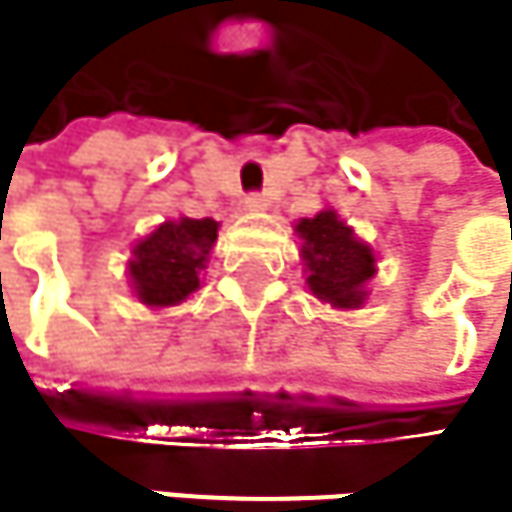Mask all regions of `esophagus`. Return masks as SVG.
Masks as SVG:
<instances>
[{
  "mask_svg": "<svg viewBox=\"0 0 512 512\" xmlns=\"http://www.w3.org/2000/svg\"><path fill=\"white\" fill-rule=\"evenodd\" d=\"M246 207H249V210H255V213H260V210H266V207H269V198H266L263 192H249V195H246Z\"/></svg>",
  "mask_w": 512,
  "mask_h": 512,
  "instance_id": "1",
  "label": "esophagus"
}]
</instances>
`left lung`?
Masks as SVG:
<instances>
[{
  "label": "left lung",
  "mask_w": 512,
  "mask_h": 512,
  "mask_svg": "<svg viewBox=\"0 0 512 512\" xmlns=\"http://www.w3.org/2000/svg\"><path fill=\"white\" fill-rule=\"evenodd\" d=\"M296 231L302 237V260L311 293L338 308H358L364 299V284L376 272L370 246L358 243L353 228H347L335 210L302 219Z\"/></svg>",
  "instance_id": "1"
}]
</instances>
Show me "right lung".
Returning a JSON list of instances; mask_svg holds the SVG:
<instances>
[{
  "mask_svg": "<svg viewBox=\"0 0 512 512\" xmlns=\"http://www.w3.org/2000/svg\"><path fill=\"white\" fill-rule=\"evenodd\" d=\"M219 225L213 219H180L159 225L145 237L130 260V278L145 305H177L198 290Z\"/></svg>",
  "mask_w": 512,
  "mask_h": 512,
  "instance_id": "obj_1",
  "label": "right lung"
}]
</instances>
